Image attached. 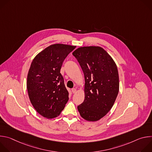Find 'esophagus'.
Instances as JSON below:
<instances>
[{
    "label": "esophagus",
    "instance_id": "esophagus-1",
    "mask_svg": "<svg viewBox=\"0 0 152 152\" xmlns=\"http://www.w3.org/2000/svg\"><path fill=\"white\" fill-rule=\"evenodd\" d=\"M72 93L74 94V93H76V88H72Z\"/></svg>",
    "mask_w": 152,
    "mask_h": 152
}]
</instances>
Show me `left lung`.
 <instances>
[{
    "instance_id": "1",
    "label": "left lung",
    "mask_w": 152,
    "mask_h": 152,
    "mask_svg": "<svg viewBox=\"0 0 152 152\" xmlns=\"http://www.w3.org/2000/svg\"><path fill=\"white\" fill-rule=\"evenodd\" d=\"M85 77V99L77 106L81 117L95 121L112 108L119 91L116 64L100 47L79 48L73 52Z\"/></svg>"
}]
</instances>
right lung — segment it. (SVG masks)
<instances>
[{"mask_svg": "<svg viewBox=\"0 0 152 152\" xmlns=\"http://www.w3.org/2000/svg\"><path fill=\"white\" fill-rule=\"evenodd\" d=\"M75 46L56 44L38 53L34 59L27 78L30 101L42 116H58L69 100V93L60 73L64 59Z\"/></svg>", "mask_w": 152, "mask_h": 152, "instance_id": "right-lung-1", "label": "right lung"}]
</instances>
